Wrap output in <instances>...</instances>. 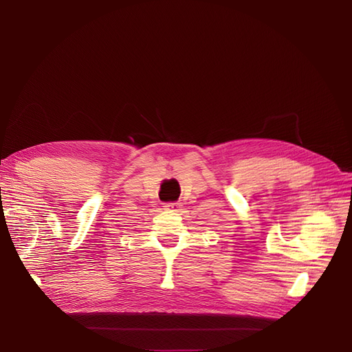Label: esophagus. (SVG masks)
<instances>
[{
	"label": "esophagus",
	"instance_id": "34e87169",
	"mask_svg": "<svg viewBox=\"0 0 352 352\" xmlns=\"http://www.w3.org/2000/svg\"><path fill=\"white\" fill-rule=\"evenodd\" d=\"M180 208H182V206L179 202H167V204H164V210L167 211H179Z\"/></svg>",
	"mask_w": 352,
	"mask_h": 352
}]
</instances>
